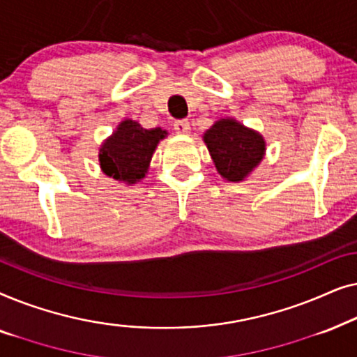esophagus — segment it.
I'll return each mask as SVG.
<instances>
[{
    "mask_svg": "<svg viewBox=\"0 0 357 357\" xmlns=\"http://www.w3.org/2000/svg\"><path fill=\"white\" fill-rule=\"evenodd\" d=\"M174 130L180 135L190 133V121L188 120H177L174 121Z\"/></svg>",
    "mask_w": 357,
    "mask_h": 357,
    "instance_id": "1",
    "label": "esophagus"
}]
</instances>
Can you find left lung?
I'll use <instances>...</instances> for the list:
<instances>
[{"instance_id":"8db88e82","label":"left lung","mask_w":357,"mask_h":357,"mask_svg":"<svg viewBox=\"0 0 357 357\" xmlns=\"http://www.w3.org/2000/svg\"><path fill=\"white\" fill-rule=\"evenodd\" d=\"M204 143L218 172L231 182L245 178L265 154L261 136L231 119L216 121L204 133Z\"/></svg>"}]
</instances>
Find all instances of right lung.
Instances as JSON below:
<instances>
[{"label":"right lung","instance_id":"obj_1","mask_svg":"<svg viewBox=\"0 0 357 357\" xmlns=\"http://www.w3.org/2000/svg\"><path fill=\"white\" fill-rule=\"evenodd\" d=\"M167 135L160 128L146 130L138 121L125 120L102 144L99 160L105 175L126 183L144 177L159 139Z\"/></svg>","mask_w":357,"mask_h":357}]
</instances>
